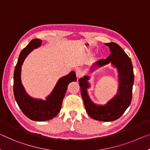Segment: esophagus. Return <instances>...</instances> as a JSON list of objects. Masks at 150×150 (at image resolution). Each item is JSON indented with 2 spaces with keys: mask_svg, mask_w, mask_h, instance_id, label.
<instances>
[{
  "mask_svg": "<svg viewBox=\"0 0 150 150\" xmlns=\"http://www.w3.org/2000/svg\"><path fill=\"white\" fill-rule=\"evenodd\" d=\"M76 76L78 78H81L83 74H84V72H83V70L82 69H77L76 72Z\"/></svg>",
  "mask_w": 150,
  "mask_h": 150,
  "instance_id": "obj_1",
  "label": "esophagus"
}]
</instances>
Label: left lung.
<instances>
[{
  "label": "left lung",
  "mask_w": 150,
  "mask_h": 150,
  "mask_svg": "<svg viewBox=\"0 0 150 150\" xmlns=\"http://www.w3.org/2000/svg\"><path fill=\"white\" fill-rule=\"evenodd\" d=\"M111 53L106 59H100L93 64V69L102 67L110 62L117 68L119 73L118 93L105 105H97L91 100L87 89L90 87L89 77L84 76L78 80L80 93L85 109L91 118L95 120L109 122L117 120L123 115L132 99V90L134 82V74L130 57L116 43H105Z\"/></svg>",
  "instance_id": "1"
}]
</instances>
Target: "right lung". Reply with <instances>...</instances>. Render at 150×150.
Masks as SVG:
<instances>
[{
    "label": "right lung",
    "mask_w": 150,
    "mask_h": 150,
    "mask_svg": "<svg viewBox=\"0 0 150 150\" xmlns=\"http://www.w3.org/2000/svg\"><path fill=\"white\" fill-rule=\"evenodd\" d=\"M41 42L39 39H34L30 41L21 52L14 72L13 92L16 102L25 116L36 121L50 120L56 117L60 111L68 84L76 81V76L74 71L62 77L57 81L52 93L46 97L45 100L33 98L27 94L21 80V66L27 55L33 49L40 47Z\"/></svg>",
    "instance_id": "right-lung-1"
}]
</instances>
